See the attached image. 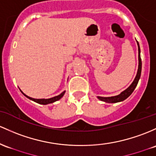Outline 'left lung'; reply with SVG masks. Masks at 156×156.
Listing matches in <instances>:
<instances>
[{
  "instance_id": "left-lung-1",
  "label": "left lung",
  "mask_w": 156,
  "mask_h": 156,
  "mask_svg": "<svg viewBox=\"0 0 156 156\" xmlns=\"http://www.w3.org/2000/svg\"><path fill=\"white\" fill-rule=\"evenodd\" d=\"M137 44H138V72H137V74L136 78H135L134 81H133V83H131L130 86L128 88H126L125 90H124L123 92H121L119 95H115V96H112V97H101V96H97L99 100L102 101L106 102V103H117V102H121L124 101L125 99L127 98L129 95L133 93V92L134 91V90L136 89V87L138 84V81L140 79V77H141V49H140L139 44L137 41Z\"/></svg>"
}]
</instances>
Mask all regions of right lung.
Instances as JSON below:
<instances>
[{"mask_svg": "<svg viewBox=\"0 0 156 156\" xmlns=\"http://www.w3.org/2000/svg\"><path fill=\"white\" fill-rule=\"evenodd\" d=\"M20 92H21L22 93H23L26 97L28 98L29 99H30V100L36 102V103L39 104H44V105H46V104H52V103H54V102H55V101H57L60 100V99H61V98L64 96V95L65 94V92H66V91H64L63 92H61V93L60 94V95H57V96H55V97H53V98H47V99H45V98H41V99L33 98H31L30 96H28V95H26V94L23 93V92H22L21 90H20Z\"/></svg>", "mask_w": 156, "mask_h": 156, "instance_id": "obj_1", "label": "right lung"}]
</instances>
